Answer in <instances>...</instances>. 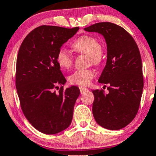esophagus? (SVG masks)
<instances>
[{
	"label": "esophagus",
	"mask_w": 156,
	"mask_h": 156,
	"mask_svg": "<svg viewBox=\"0 0 156 156\" xmlns=\"http://www.w3.org/2000/svg\"><path fill=\"white\" fill-rule=\"evenodd\" d=\"M79 90H80V91H81V93H83V92H87V90H88L87 88H85V87H79Z\"/></svg>",
	"instance_id": "34e87169"
}]
</instances>
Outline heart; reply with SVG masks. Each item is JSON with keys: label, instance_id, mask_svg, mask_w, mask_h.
Returning <instances> with one entry per match:
<instances>
[{"label": "heart", "instance_id": "obj_1", "mask_svg": "<svg viewBox=\"0 0 156 156\" xmlns=\"http://www.w3.org/2000/svg\"><path fill=\"white\" fill-rule=\"evenodd\" d=\"M73 49L78 54L86 55L90 58V62L98 66L104 58L101 45L97 38L91 35H82L77 38L72 44ZM56 61L62 69H68L73 66V57L66 49H60L56 55ZM95 77V73L92 69L76 70L69 76L71 84L87 86Z\"/></svg>", "mask_w": 156, "mask_h": 156}]
</instances>
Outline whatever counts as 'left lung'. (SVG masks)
I'll return each mask as SVG.
<instances>
[{"label":"left lung","mask_w":156,"mask_h":156,"mask_svg":"<svg viewBox=\"0 0 156 156\" xmlns=\"http://www.w3.org/2000/svg\"><path fill=\"white\" fill-rule=\"evenodd\" d=\"M101 34L107 47V60L98 79L108 84V94L92 90V114L102 127L122 129L136 117L144 87L142 62L139 49L130 34L120 26L101 22L84 28Z\"/></svg>","instance_id":"8db88e82"}]
</instances>
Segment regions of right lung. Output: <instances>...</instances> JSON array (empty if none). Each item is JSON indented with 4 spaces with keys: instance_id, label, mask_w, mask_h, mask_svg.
<instances>
[{
    "instance_id": "1",
    "label": "right lung",
    "mask_w": 156,
    "mask_h": 156,
    "mask_svg": "<svg viewBox=\"0 0 156 156\" xmlns=\"http://www.w3.org/2000/svg\"><path fill=\"white\" fill-rule=\"evenodd\" d=\"M78 30L40 26L27 35L18 51L15 86L20 107L29 122L44 134L64 130L73 120L80 90L75 86L64 90L66 80L56 55Z\"/></svg>"
}]
</instances>
